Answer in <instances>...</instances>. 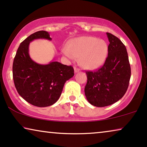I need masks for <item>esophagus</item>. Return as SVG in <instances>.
I'll return each instance as SVG.
<instances>
[{
    "label": "esophagus",
    "mask_w": 147,
    "mask_h": 147,
    "mask_svg": "<svg viewBox=\"0 0 147 147\" xmlns=\"http://www.w3.org/2000/svg\"><path fill=\"white\" fill-rule=\"evenodd\" d=\"M80 71V68H78L77 67H74V71H75V73H77Z\"/></svg>",
    "instance_id": "obj_1"
}]
</instances>
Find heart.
I'll use <instances>...</instances> for the list:
<instances>
[{"label":"heart","instance_id":"b5f03b06","mask_svg":"<svg viewBox=\"0 0 147 147\" xmlns=\"http://www.w3.org/2000/svg\"><path fill=\"white\" fill-rule=\"evenodd\" d=\"M108 47L104 40L94 37H81L70 42L68 48L63 49L70 59L80 58L82 65L88 69H95L102 65L107 57Z\"/></svg>","mask_w":147,"mask_h":147}]
</instances>
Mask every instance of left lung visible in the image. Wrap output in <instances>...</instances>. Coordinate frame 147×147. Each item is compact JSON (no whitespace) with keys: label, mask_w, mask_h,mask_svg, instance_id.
<instances>
[{"label":"left lung","mask_w":147,"mask_h":147,"mask_svg":"<svg viewBox=\"0 0 147 147\" xmlns=\"http://www.w3.org/2000/svg\"><path fill=\"white\" fill-rule=\"evenodd\" d=\"M108 57L102 67L95 71H86V97L92 105L104 107L123 97L129 85L131 69L128 53L123 43L110 33Z\"/></svg>","instance_id":"1"}]
</instances>
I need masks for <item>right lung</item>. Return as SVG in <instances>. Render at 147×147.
Instances as JSON below:
<instances>
[{
    "mask_svg": "<svg viewBox=\"0 0 147 147\" xmlns=\"http://www.w3.org/2000/svg\"><path fill=\"white\" fill-rule=\"evenodd\" d=\"M51 40L45 31L35 32L20 44L13 64V77L18 93L24 100L37 107L53 105L59 99L67 80L74 76L71 65L51 61L41 65L29 54L30 42L34 39Z\"/></svg>",
    "mask_w": 147,
    "mask_h": 147,
    "instance_id": "1",
    "label": "right lung"
}]
</instances>
